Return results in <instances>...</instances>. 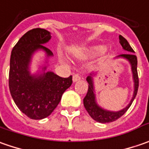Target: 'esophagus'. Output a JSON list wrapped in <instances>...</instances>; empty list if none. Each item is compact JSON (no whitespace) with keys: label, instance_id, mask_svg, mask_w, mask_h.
<instances>
[{"label":"esophagus","instance_id":"34e87169","mask_svg":"<svg viewBox=\"0 0 149 149\" xmlns=\"http://www.w3.org/2000/svg\"><path fill=\"white\" fill-rule=\"evenodd\" d=\"M73 82L74 83V82H76L78 80H79L80 79V76H79V74H74L73 75Z\"/></svg>","mask_w":149,"mask_h":149}]
</instances>
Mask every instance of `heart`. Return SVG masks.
Listing matches in <instances>:
<instances>
[{
  "label": "heart",
  "mask_w": 149,
  "mask_h": 149,
  "mask_svg": "<svg viewBox=\"0 0 149 149\" xmlns=\"http://www.w3.org/2000/svg\"><path fill=\"white\" fill-rule=\"evenodd\" d=\"M107 51V49H105V46L103 45H91L87 47L86 49H84L82 53L83 56L85 57H91V56H95L96 54H100V53H104ZM62 60L64 61L65 59H62Z\"/></svg>",
  "instance_id": "b5f03b06"
}]
</instances>
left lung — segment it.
<instances>
[{
	"label": "left lung",
	"mask_w": 149,
	"mask_h": 149,
	"mask_svg": "<svg viewBox=\"0 0 149 149\" xmlns=\"http://www.w3.org/2000/svg\"><path fill=\"white\" fill-rule=\"evenodd\" d=\"M119 43L122 45L123 49L125 51H127L128 53L118 55L114 59H124L130 64L131 71H132V74H133V81H134V94H133V97L129 103V104L125 108L122 109L121 110L111 111V110H108L106 109H104L103 107L99 105V104L97 103V100H96L94 77L97 75V71L90 73L89 76H87L86 78V80L89 84V89H88L87 95L84 99V105L85 109L89 113L90 117L99 123H110L113 121H115L118 118L123 115L125 113V112L129 109L130 105L132 104L133 101L137 95V92H138V89H139V77H138V71H137L138 60H137L136 55L133 54V53H134V51L130 46L127 40L125 38H123L122 36H119Z\"/></svg>",
	"instance_id": "left-lung-1"
}]
</instances>
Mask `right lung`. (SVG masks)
Instances as JSON below:
<instances>
[{"label":"right lung","mask_w":149,"mask_h":149,"mask_svg":"<svg viewBox=\"0 0 149 149\" xmlns=\"http://www.w3.org/2000/svg\"><path fill=\"white\" fill-rule=\"evenodd\" d=\"M50 39L48 31L32 29L20 38L11 51L10 92L19 109L32 119L48 117L59 104L64 92L72 84V76L61 78L54 72L46 70L53 53L44 45ZM40 50L46 54L45 64L39 72L31 74L33 56Z\"/></svg>","instance_id":"right-lung-1"}]
</instances>
